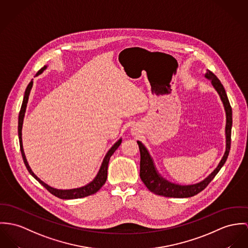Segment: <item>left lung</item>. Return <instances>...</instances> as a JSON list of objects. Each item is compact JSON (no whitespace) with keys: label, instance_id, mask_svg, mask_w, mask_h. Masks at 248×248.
I'll list each match as a JSON object with an SVG mask.
<instances>
[{"label":"left lung","instance_id":"left-lung-1","mask_svg":"<svg viewBox=\"0 0 248 248\" xmlns=\"http://www.w3.org/2000/svg\"><path fill=\"white\" fill-rule=\"evenodd\" d=\"M205 77L211 80V84L214 87V89L217 91L218 94L221 97V100L224 104L226 116H227V124H226V152L224 154L220 163L216 167V169L210 173V175L205 178L203 181L188 186H181L174 183H171L168 180L164 179L160 174L157 172L152 157L149 155L147 149L144 147V145L140 141H137L140 153V176L141 181L144 183V185L147 187V189L153 193L165 196V197H173V198H186L191 197L203 191L209 184L210 181L215 177V175L218 173V171L221 170V168L224 166L225 162L227 161V158L229 156V150H230V143H231V127H232V108L229 104V98L226 93V91L220 82V80L217 77L210 72V70H207V74Z\"/></svg>","mask_w":248,"mask_h":248}]
</instances>
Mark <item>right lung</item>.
<instances>
[{
	"label": "right lung",
	"instance_id": "obj_1",
	"mask_svg": "<svg viewBox=\"0 0 248 248\" xmlns=\"http://www.w3.org/2000/svg\"><path fill=\"white\" fill-rule=\"evenodd\" d=\"M47 67L44 66L43 68H41L36 76L40 75ZM32 86H33V81H31L29 83V85L27 86L26 88V91H25V93H24V97H23V101H22V105H21V108H20V111H19V126H18V133H19V148H20V152H21V155H22V159H23V162L27 168L28 171L30 172V174L36 178L38 180V182L47 190L49 192H51L52 194H54L55 196H57L58 198H61V199H77V198H82V197H86V196H89V195H92L93 193H95L97 191H99L102 186L106 183L107 181V177H108V162H109V158L110 156L113 155V153L117 150V148L120 146L121 142H122V139H120L114 145L108 150V152L107 153L103 162H102V165H101V168L98 171L97 175L95 176V178L91 182L89 183L88 185L84 186V187H81V188H77V189H73V190H57L55 188H52L50 187L49 185H47L46 183H44L42 180H40L38 178V176L32 171L27 160H26V157H25V155L23 152V147H22V140H21V128H22V123H23V118H24V113H25V110H26V106H27V102H28V98H29V94H30V91L32 89Z\"/></svg>",
	"mask_w": 248,
	"mask_h": 248
}]
</instances>
